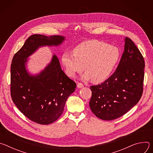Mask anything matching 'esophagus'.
Instances as JSON below:
<instances>
[{"label": "esophagus", "mask_w": 153, "mask_h": 153, "mask_svg": "<svg viewBox=\"0 0 153 153\" xmlns=\"http://www.w3.org/2000/svg\"><path fill=\"white\" fill-rule=\"evenodd\" d=\"M77 88H82V87H83V83H82L80 82H79V83H77Z\"/></svg>", "instance_id": "esophagus-1"}]
</instances>
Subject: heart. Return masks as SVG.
<instances>
[{
	"label": "heart",
	"mask_w": 153,
	"mask_h": 153,
	"mask_svg": "<svg viewBox=\"0 0 153 153\" xmlns=\"http://www.w3.org/2000/svg\"><path fill=\"white\" fill-rule=\"evenodd\" d=\"M120 57L119 49L97 40L83 42L76 46L73 53H65L62 62L67 73L74 76L83 70L84 78L99 83L111 75Z\"/></svg>",
	"instance_id": "1"
}]
</instances>
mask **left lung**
Segmentation results:
<instances>
[{"label": "left lung", "mask_w": 153, "mask_h": 153, "mask_svg": "<svg viewBox=\"0 0 153 153\" xmlns=\"http://www.w3.org/2000/svg\"><path fill=\"white\" fill-rule=\"evenodd\" d=\"M144 59L130 38L125 39L124 51L115 72L100 85L90 86L91 111L105 120L117 119L136 105L143 93Z\"/></svg>", "instance_id": "8db88e82"}]
</instances>
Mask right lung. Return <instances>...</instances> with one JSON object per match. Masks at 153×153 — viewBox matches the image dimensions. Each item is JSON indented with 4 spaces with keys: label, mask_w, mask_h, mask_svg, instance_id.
Wrapping results in <instances>:
<instances>
[{
    "label": "right lung",
    "mask_w": 153,
    "mask_h": 153,
    "mask_svg": "<svg viewBox=\"0 0 153 153\" xmlns=\"http://www.w3.org/2000/svg\"><path fill=\"white\" fill-rule=\"evenodd\" d=\"M64 39L60 36L32 35L12 60L11 99L22 113L39 124L48 125L60 117L76 84L62 70L56 55L45 70L36 76L29 75L26 70L27 58L39 47L58 45Z\"/></svg>",
    "instance_id": "right-lung-1"
}]
</instances>
